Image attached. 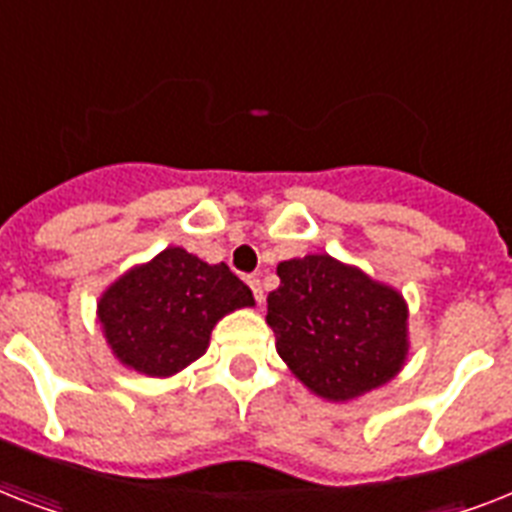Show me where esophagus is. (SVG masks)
<instances>
[{"label": "esophagus", "mask_w": 512, "mask_h": 512, "mask_svg": "<svg viewBox=\"0 0 512 512\" xmlns=\"http://www.w3.org/2000/svg\"><path fill=\"white\" fill-rule=\"evenodd\" d=\"M249 287H252V292H255V300L257 303H263L265 300V289H263V279H260V276H257V273H252V276H249Z\"/></svg>", "instance_id": "esophagus-1"}]
</instances>
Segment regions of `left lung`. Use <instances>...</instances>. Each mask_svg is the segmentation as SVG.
<instances>
[{
	"mask_svg": "<svg viewBox=\"0 0 512 512\" xmlns=\"http://www.w3.org/2000/svg\"><path fill=\"white\" fill-rule=\"evenodd\" d=\"M268 295L276 350L321 398L348 401L388 382L406 358V305L396 289L329 255L279 263Z\"/></svg>",
	"mask_w": 512,
	"mask_h": 512,
	"instance_id": "obj_1",
	"label": "left lung"
}]
</instances>
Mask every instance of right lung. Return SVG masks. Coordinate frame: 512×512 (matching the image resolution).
<instances>
[{
    "label": "right lung",
    "mask_w": 512,
    "mask_h": 512,
    "mask_svg": "<svg viewBox=\"0 0 512 512\" xmlns=\"http://www.w3.org/2000/svg\"><path fill=\"white\" fill-rule=\"evenodd\" d=\"M247 305H255L252 289L228 265L170 247L116 281L100 297L98 316L122 364L170 377L207 350L225 313Z\"/></svg>",
    "instance_id": "add662e5"
}]
</instances>
